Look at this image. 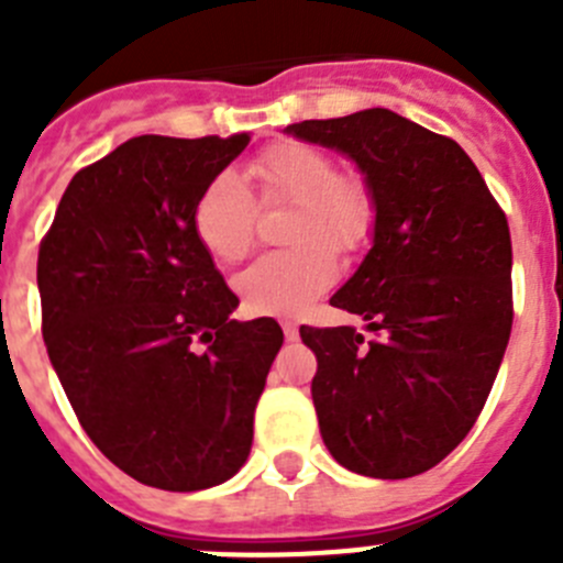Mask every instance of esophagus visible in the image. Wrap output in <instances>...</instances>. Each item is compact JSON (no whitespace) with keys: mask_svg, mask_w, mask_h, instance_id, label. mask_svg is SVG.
Listing matches in <instances>:
<instances>
[{"mask_svg":"<svg viewBox=\"0 0 563 563\" xmlns=\"http://www.w3.org/2000/svg\"><path fill=\"white\" fill-rule=\"evenodd\" d=\"M282 330H285L287 341H298V327L292 321H282Z\"/></svg>","mask_w":563,"mask_h":563,"instance_id":"esophagus-1","label":"esophagus"}]
</instances>
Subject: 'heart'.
Masks as SVG:
<instances>
[{
  "label": "heart",
  "mask_w": 563,
  "mask_h": 563,
  "mask_svg": "<svg viewBox=\"0 0 563 563\" xmlns=\"http://www.w3.org/2000/svg\"><path fill=\"white\" fill-rule=\"evenodd\" d=\"M251 177L265 200L296 202L285 251L258 256L236 276L247 312L292 316L335 282V253L363 251L375 231V197L361 174H341L330 154L301 141H282L253 157ZM253 197L233 172L213 174L194 202L191 225L217 262L233 265L253 245Z\"/></svg>",
  "instance_id": "1"
}]
</instances>
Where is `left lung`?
Wrapping results in <instances>:
<instances>
[{"instance_id":"8db88e82","label":"left lung","mask_w":563,"mask_h":563,"mask_svg":"<svg viewBox=\"0 0 563 563\" xmlns=\"http://www.w3.org/2000/svg\"><path fill=\"white\" fill-rule=\"evenodd\" d=\"M346 154L375 197L372 247L330 305L355 327H301L318 429L346 471L409 479L474 429L514 327L507 217L451 137L391 109L285 129Z\"/></svg>"}]
</instances>
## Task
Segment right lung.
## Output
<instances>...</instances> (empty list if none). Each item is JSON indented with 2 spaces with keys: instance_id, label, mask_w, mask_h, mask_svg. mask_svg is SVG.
I'll return each instance as SVG.
<instances>
[{
  "instance_id": "add662e5",
  "label": "right lung",
  "mask_w": 563,
  "mask_h": 563,
  "mask_svg": "<svg viewBox=\"0 0 563 563\" xmlns=\"http://www.w3.org/2000/svg\"><path fill=\"white\" fill-rule=\"evenodd\" d=\"M251 134H141L69 180L38 247L47 355L78 422L143 485L231 479L285 332L239 298L194 233L202 186Z\"/></svg>"
}]
</instances>
